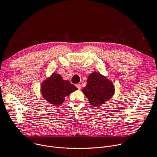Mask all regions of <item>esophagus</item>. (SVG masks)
<instances>
[{
	"label": "esophagus",
	"mask_w": 157,
	"mask_h": 157,
	"mask_svg": "<svg viewBox=\"0 0 157 157\" xmlns=\"http://www.w3.org/2000/svg\"><path fill=\"white\" fill-rule=\"evenodd\" d=\"M76 87H78V89H81V84H76Z\"/></svg>",
	"instance_id": "1"
}]
</instances>
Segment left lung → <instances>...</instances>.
<instances>
[{"label": "left lung", "instance_id": "left-lung-1", "mask_svg": "<svg viewBox=\"0 0 157 157\" xmlns=\"http://www.w3.org/2000/svg\"><path fill=\"white\" fill-rule=\"evenodd\" d=\"M87 85L82 91L93 106L98 107L111 98L114 94V87L111 81L98 72L89 75Z\"/></svg>", "mask_w": 157, "mask_h": 157}]
</instances>
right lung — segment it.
<instances>
[{
  "label": "right lung",
  "mask_w": 157,
  "mask_h": 157,
  "mask_svg": "<svg viewBox=\"0 0 157 157\" xmlns=\"http://www.w3.org/2000/svg\"><path fill=\"white\" fill-rule=\"evenodd\" d=\"M78 88L69 81H64L60 75L53 73L41 84L42 96L50 104L58 106L64 101L65 97L77 90Z\"/></svg>",
  "instance_id": "add662e5"
}]
</instances>
